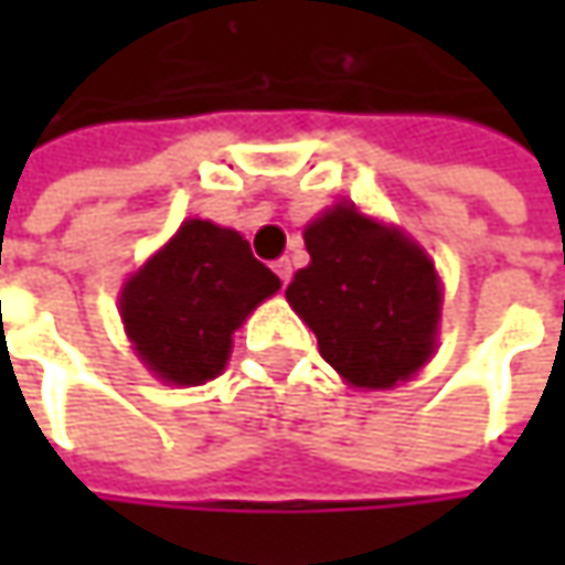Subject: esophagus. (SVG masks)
I'll return each mask as SVG.
<instances>
[{"label": "esophagus", "mask_w": 565, "mask_h": 565, "mask_svg": "<svg viewBox=\"0 0 565 565\" xmlns=\"http://www.w3.org/2000/svg\"><path fill=\"white\" fill-rule=\"evenodd\" d=\"M273 270H276V276L282 279V286H286V282L292 279V260H289V257H279V260L273 264Z\"/></svg>", "instance_id": "esophagus-1"}]
</instances>
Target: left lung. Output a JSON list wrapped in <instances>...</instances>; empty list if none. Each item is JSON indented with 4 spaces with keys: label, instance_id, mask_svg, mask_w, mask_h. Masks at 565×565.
Instances as JSON below:
<instances>
[{
    "label": "left lung",
    "instance_id": "1",
    "mask_svg": "<svg viewBox=\"0 0 565 565\" xmlns=\"http://www.w3.org/2000/svg\"><path fill=\"white\" fill-rule=\"evenodd\" d=\"M311 264L286 298L315 330L320 355L355 386L386 390L434 352L440 282L402 232L337 206L305 228Z\"/></svg>",
    "mask_w": 565,
    "mask_h": 565
}]
</instances>
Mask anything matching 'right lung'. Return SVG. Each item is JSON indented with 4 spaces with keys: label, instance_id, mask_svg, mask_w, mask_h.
<instances>
[{
    "label": "right lung",
    "instance_id": "1",
    "mask_svg": "<svg viewBox=\"0 0 565 565\" xmlns=\"http://www.w3.org/2000/svg\"><path fill=\"white\" fill-rule=\"evenodd\" d=\"M276 289L238 232L188 220L125 286L121 320L153 374L191 386L226 367L232 333Z\"/></svg>",
    "mask_w": 565,
    "mask_h": 565
}]
</instances>
